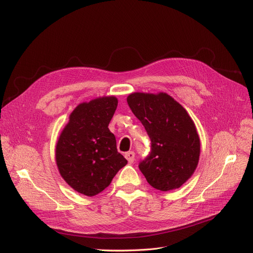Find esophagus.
I'll list each match as a JSON object with an SVG mask.
<instances>
[{
    "label": "esophagus",
    "instance_id": "34e87169",
    "mask_svg": "<svg viewBox=\"0 0 253 253\" xmlns=\"http://www.w3.org/2000/svg\"><path fill=\"white\" fill-rule=\"evenodd\" d=\"M125 157L126 158V160L127 162L129 163V164H133L134 163V158H135V153L134 152H127V153H126L125 154Z\"/></svg>",
    "mask_w": 253,
    "mask_h": 253
}]
</instances>
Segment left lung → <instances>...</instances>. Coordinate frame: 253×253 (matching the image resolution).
<instances>
[{
    "label": "left lung",
    "mask_w": 253,
    "mask_h": 253,
    "mask_svg": "<svg viewBox=\"0 0 253 253\" xmlns=\"http://www.w3.org/2000/svg\"><path fill=\"white\" fill-rule=\"evenodd\" d=\"M126 101L151 139L150 155L139 164L145 179L160 191L181 187L200 160L201 141L193 120L166 93H132Z\"/></svg>",
    "instance_id": "1"
}]
</instances>
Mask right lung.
<instances>
[{
    "label": "right lung",
    "instance_id": "obj_1",
    "mask_svg": "<svg viewBox=\"0 0 253 253\" xmlns=\"http://www.w3.org/2000/svg\"><path fill=\"white\" fill-rule=\"evenodd\" d=\"M115 96L76 106L56 144L60 175L75 191L95 196L110 186L127 160L117 151L109 124L117 109Z\"/></svg>",
    "mask_w": 253,
    "mask_h": 253
}]
</instances>
